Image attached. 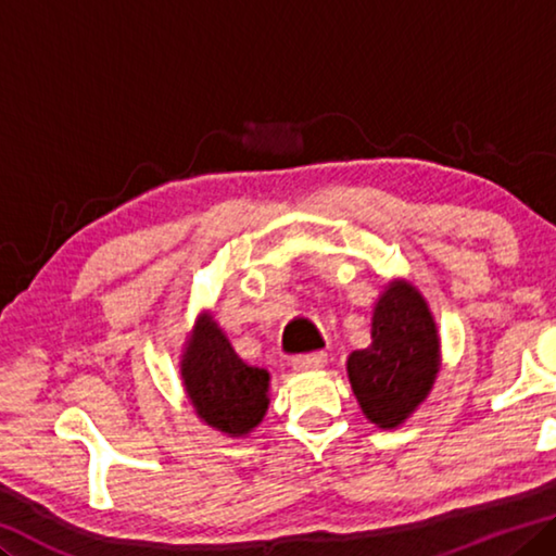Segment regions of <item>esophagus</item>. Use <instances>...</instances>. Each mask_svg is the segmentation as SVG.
Instances as JSON below:
<instances>
[{"mask_svg":"<svg viewBox=\"0 0 556 556\" xmlns=\"http://www.w3.org/2000/svg\"><path fill=\"white\" fill-rule=\"evenodd\" d=\"M326 364V354L324 351H314V354H304V356H296L292 361L294 371H319Z\"/></svg>","mask_w":556,"mask_h":556,"instance_id":"esophagus-1","label":"esophagus"}]
</instances>
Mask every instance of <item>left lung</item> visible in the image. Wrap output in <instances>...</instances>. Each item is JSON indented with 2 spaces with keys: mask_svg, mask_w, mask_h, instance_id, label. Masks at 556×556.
I'll use <instances>...</instances> for the list:
<instances>
[{
  "mask_svg": "<svg viewBox=\"0 0 556 556\" xmlns=\"http://www.w3.org/2000/svg\"><path fill=\"white\" fill-rule=\"evenodd\" d=\"M438 368L440 337L426 299L408 281H391L376 302L371 346L346 361L361 410L378 428H399L426 401Z\"/></svg>",
  "mask_w": 556,
  "mask_h": 556,
  "instance_id": "obj_1",
  "label": "left lung"
}]
</instances>
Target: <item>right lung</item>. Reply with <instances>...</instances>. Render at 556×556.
Instances as JSON below:
<instances>
[{
  "label": "right lung",
  "instance_id": "add662e5",
  "mask_svg": "<svg viewBox=\"0 0 556 556\" xmlns=\"http://www.w3.org/2000/svg\"><path fill=\"white\" fill-rule=\"evenodd\" d=\"M180 376L185 393L210 428L230 438L247 435L269 408V374L247 366L213 314H200L185 343Z\"/></svg>",
  "mask_w": 556,
  "mask_h": 556
}]
</instances>
